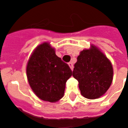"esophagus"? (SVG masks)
<instances>
[{
	"label": "esophagus",
	"instance_id": "34e87169",
	"mask_svg": "<svg viewBox=\"0 0 128 128\" xmlns=\"http://www.w3.org/2000/svg\"><path fill=\"white\" fill-rule=\"evenodd\" d=\"M68 66H69L70 68V69L72 70H73V64H72V62H69V63H68Z\"/></svg>",
	"mask_w": 128,
	"mask_h": 128
}]
</instances>
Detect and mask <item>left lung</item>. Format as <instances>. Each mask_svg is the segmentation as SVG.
<instances>
[{
    "label": "left lung",
    "instance_id": "obj_1",
    "mask_svg": "<svg viewBox=\"0 0 128 128\" xmlns=\"http://www.w3.org/2000/svg\"><path fill=\"white\" fill-rule=\"evenodd\" d=\"M78 81L81 94L85 98H99L110 88L112 82V66L97 48L81 51L72 71Z\"/></svg>",
    "mask_w": 128,
    "mask_h": 128
}]
</instances>
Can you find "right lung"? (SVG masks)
Segmentation results:
<instances>
[{
    "label": "right lung",
    "mask_w": 128,
    "mask_h": 128,
    "mask_svg": "<svg viewBox=\"0 0 128 128\" xmlns=\"http://www.w3.org/2000/svg\"><path fill=\"white\" fill-rule=\"evenodd\" d=\"M29 85L40 99L56 102L63 96L66 81L72 75L69 66L56 55L46 42L34 50L26 66Z\"/></svg>",
    "instance_id": "add662e5"
}]
</instances>
